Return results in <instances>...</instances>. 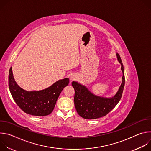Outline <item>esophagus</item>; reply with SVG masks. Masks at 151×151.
Wrapping results in <instances>:
<instances>
[{
	"label": "esophagus",
	"mask_w": 151,
	"mask_h": 151,
	"mask_svg": "<svg viewBox=\"0 0 151 151\" xmlns=\"http://www.w3.org/2000/svg\"><path fill=\"white\" fill-rule=\"evenodd\" d=\"M76 79V76H75V75H72V76H70V79L71 81H75Z\"/></svg>",
	"instance_id": "34e87169"
}]
</instances>
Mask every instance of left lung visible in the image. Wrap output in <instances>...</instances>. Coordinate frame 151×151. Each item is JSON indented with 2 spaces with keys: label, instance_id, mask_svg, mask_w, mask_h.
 <instances>
[{
  "label": "left lung",
  "instance_id": "left-lung-1",
  "mask_svg": "<svg viewBox=\"0 0 151 151\" xmlns=\"http://www.w3.org/2000/svg\"><path fill=\"white\" fill-rule=\"evenodd\" d=\"M118 60L121 64L123 73L122 83L118 91L112 98L107 99L97 97L93 94L85 86L77 82H72V85L75 89L74 103L78 114L83 118L94 119L103 117L109 114L120 101L125 85L124 69L120 55L116 54Z\"/></svg>",
  "mask_w": 151,
  "mask_h": 151
}]
</instances>
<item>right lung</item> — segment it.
Instances as JSON below:
<instances>
[{"label": "right lung", "mask_w": 151, "mask_h": 151, "mask_svg": "<svg viewBox=\"0 0 151 151\" xmlns=\"http://www.w3.org/2000/svg\"><path fill=\"white\" fill-rule=\"evenodd\" d=\"M69 83V78L59 80L49 88L39 91H27L15 82L11 67L9 72V88L13 99L19 108L26 114L35 116H46L54 110L56 101Z\"/></svg>", "instance_id": "obj_1"}]
</instances>
